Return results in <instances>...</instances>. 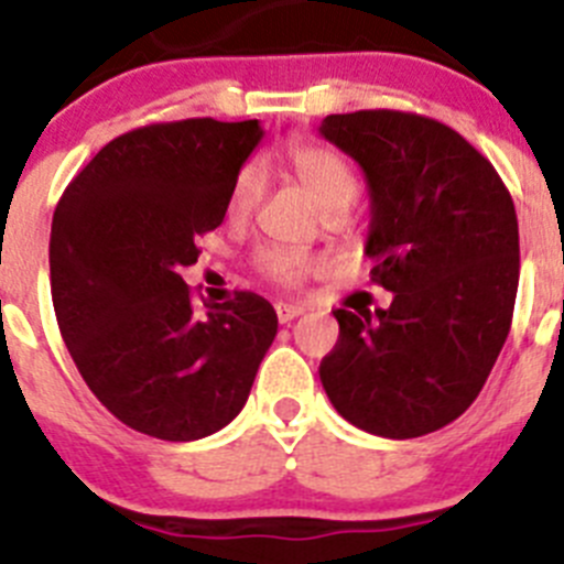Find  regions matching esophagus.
<instances>
[{"mask_svg": "<svg viewBox=\"0 0 564 564\" xmlns=\"http://www.w3.org/2000/svg\"><path fill=\"white\" fill-rule=\"evenodd\" d=\"M303 312H306V308L294 306V303H278V306H275V314H278V319H281V323H292V319L301 317Z\"/></svg>", "mask_w": 564, "mask_h": 564, "instance_id": "obj_1", "label": "esophagus"}]
</instances>
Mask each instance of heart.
Here are the masks:
<instances>
[{"mask_svg":"<svg viewBox=\"0 0 564 564\" xmlns=\"http://www.w3.org/2000/svg\"><path fill=\"white\" fill-rule=\"evenodd\" d=\"M286 171L332 216L348 213V207L357 202L359 187H362L357 169L348 162V156H343L332 145L294 143L286 154ZM263 187H267V176H263L261 165L250 162V165L238 171L236 182L230 187V199H227L230 216L247 219L258 207V202H261ZM256 261L261 275L281 283V286H292V283L301 281L314 267V261L308 256L283 250V247H267V250L258 252Z\"/></svg>","mask_w":564,"mask_h":564,"instance_id":"1","label":"heart"}]
</instances>
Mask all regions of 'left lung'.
I'll return each mask as SVG.
<instances>
[{
  "label": "left lung",
  "instance_id": "1",
  "mask_svg": "<svg viewBox=\"0 0 564 564\" xmlns=\"http://www.w3.org/2000/svg\"><path fill=\"white\" fill-rule=\"evenodd\" d=\"M319 134L359 162L370 194L365 256L388 308H337L319 382L345 421L419 438L458 419L489 379L514 314L520 232L495 165L413 111L328 115Z\"/></svg>",
  "mask_w": 564,
  "mask_h": 564
}]
</instances>
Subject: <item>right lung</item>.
Returning a JSON list of instances; mask_svg holds the SVG:
<instances>
[{
	"label": "right lung",
	"instance_id": "1",
	"mask_svg": "<svg viewBox=\"0 0 564 564\" xmlns=\"http://www.w3.org/2000/svg\"><path fill=\"white\" fill-rule=\"evenodd\" d=\"M258 120L151 123L106 143L53 213L61 337L98 402L137 433L196 441L227 427L278 334L256 292L194 312L182 270L225 221Z\"/></svg>",
	"mask_w": 564,
	"mask_h": 564
}]
</instances>
